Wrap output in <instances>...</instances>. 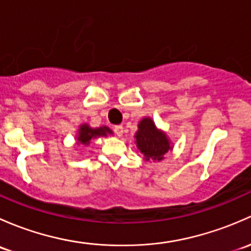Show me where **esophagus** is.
I'll return each instance as SVG.
<instances>
[{"mask_svg": "<svg viewBox=\"0 0 251 251\" xmlns=\"http://www.w3.org/2000/svg\"><path fill=\"white\" fill-rule=\"evenodd\" d=\"M113 131L117 136H121L123 134V126H113Z\"/></svg>", "mask_w": 251, "mask_h": 251, "instance_id": "34e87169", "label": "esophagus"}]
</instances>
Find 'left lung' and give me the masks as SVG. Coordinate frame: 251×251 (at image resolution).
<instances>
[{
    "label": "left lung",
    "instance_id": "8db88e82",
    "mask_svg": "<svg viewBox=\"0 0 251 251\" xmlns=\"http://www.w3.org/2000/svg\"><path fill=\"white\" fill-rule=\"evenodd\" d=\"M136 146L144 153L145 159L161 161L170 149L169 140L162 131L157 130L154 123L150 118H144L139 123V130L135 134Z\"/></svg>",
    "mask_w": 251,
    "mask_h": 251
}]
</instances>
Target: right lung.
Masks as SVG:
<instances>
[{
    "label": "right lung",
    "mask_w": 251,
    "mask_h": 251,
    "mask_svg": "<svg viewBox=\"0 0 251 251\" xmlns=\"http://www.w3.org/2000/svg\"><path fill=\"white\" fill-rule=\"evenodd\" d=\"M112 131L107 128V126H101V128H97V129H92L89 128L87 125L81 126L78 131V143L83 144V145H88L90 143L93 138H97V136H105L107 134H111Z\"/></svg>",
    "instance_id": "right-lung-1"
}]
</instances>
